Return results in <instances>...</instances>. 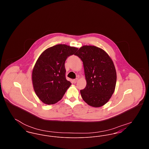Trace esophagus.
Masks as SVG:
<instances>
[{"label":"esophagus","instance_id":"obj_1","mask_svg":"<svg viewBox=\"0 0 149 149\" xmlns=\"http://www.w3.org/2000/svg\"><path fill=\"white\" fill-rule=\"evenodd\" d=\"M78 78H76V79H74V80H73V81H74V83H76L77 82V81H78Z\"/></svg>","mask_w":149,"mask_h":149}]
</instances>
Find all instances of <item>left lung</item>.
<instances>
[{
    "instance_id": "1",
    "label": "left lung",
    "mask_w": 149,
    "mask_h": 149,
    "mask_svg": "<svg viewBox=\"0 0 149 149\" xmlns=\"http://www.w3.org/2000/svg\"><path fill=\"white\" fill-rule=\"evenodd\" d=\"M83 63L86 85L80 90L89 106L104 105L113 94L117 74L113 61L106 52L94 46H83L75 54Z\"/></svg>"
}]
</instances>
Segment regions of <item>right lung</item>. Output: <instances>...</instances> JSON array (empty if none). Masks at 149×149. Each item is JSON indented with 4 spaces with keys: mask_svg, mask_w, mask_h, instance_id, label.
Here are the masks:
<instances>
[{
    "mask_svg": "<svg viewBox=\"0 0 149 149\" xmlns=\"http://www.w3.org/2000/svg\"><path fill=\"white\" fill-rule=\"evenodd\" d=\"M78 48L59 44L45 50L37 59L32 75L36 95L46 104L60 100L71 83L66 80L65 63Z\"/></svg>",
    "mask_w": 149,
    "mask_h": 149,
    "instance_id": "1",
    "label": "right lung"
}]
</instances>
